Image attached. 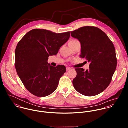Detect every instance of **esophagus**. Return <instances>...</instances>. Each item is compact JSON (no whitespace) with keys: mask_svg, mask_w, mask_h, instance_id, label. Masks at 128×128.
Segmentation results:
<instances>
[{"mask_svg":"<svg viewBox=\"0 0 128 128\" xmlns=\"http://www.w3.org/2000/svg\"><path fill=\"white\" fill-rule=\"evenodd\" d=\"M71 70V68H70L68 67V66L66 68V70L67 71H68V70Z\"/></svg>","mask_w":128,"mask_h":128,"instance_id":"esophagus-1","label":"esophagus"}]
</instances>
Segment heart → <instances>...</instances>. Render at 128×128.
I'll use <instances>...</instances> for the list:
<instances>
[{"label": "heart", "mask_w": 128, "mask_h": 128, "mask_svg": "<svg viewBox=\"0 0 128 128\" xmlns=\"http://www.w3.org/2000/svg\"><path fill=\"white\" fill-rule=\"evenodd\" d=\"M77 41H77V40H75V39H74V40H71L70 42V43H74V42H77Z\"/></svg>", "instance_id": "b5f03b06"}]
</instances>
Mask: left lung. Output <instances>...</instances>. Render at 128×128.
<instances>
[{"label":"left lung","instance_id":"obj_1","mask_svg":"<svg viewBox=\"0 0 128 128\" xmlns=\"http://www.w3.org/2000/svg\"><path fill=\"white\" fill-rule=\"evenodd\" d=\"M70 34L81 43L80 58L90 62L88 70L75 69L77 75L72 81L74 88L84 96L97 95L108 86L115 71L117 59L114 45L96 27L85 26Z\"/></svg>","mask_w":128,"mask_h":128}]
</instances>
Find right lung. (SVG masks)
<instances>
[{"label":"right lung","instance_id":"obj_1","mask_svg":"<svg viewBox=\"0 0 128 128\" xmlns=\"http://www.w3.org/2000/svg\"><path fill=\"white\" fill-rule=\"evenodd\" d=\"M70 37L69 32L56 34L43 29H34L19 41L15 50V68L26 88L32 94L44 97L58 87L66 72L64 66H53L48 62L50 56L57 54Z\"/></svg>","mask_w":128,"mask_h":128}]
</instances>
